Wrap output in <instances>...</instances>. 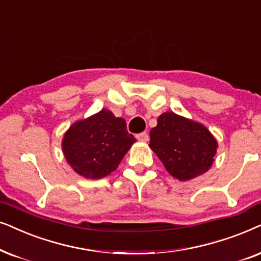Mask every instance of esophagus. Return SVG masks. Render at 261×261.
Returning <instances> with one entry per match:
<instances>
[{
  "label": "esophagus",
  "mask_w": 261,
  "mask_h": 261,
  "mask_svg": "<svg viewBox=\"0 0 261 261\" xmlns=\"http://www.w3.org/2000/svg\"><path fill=\"white\" fill-rule=\"evenodd\" d=\"M136 137H137V140H138V141H141V142H147V141L149 140V136H148V134H147V133H141V134H137V135H136Z\"/></svg>",
  "instance_id": "34e87169"
}]
</instances>
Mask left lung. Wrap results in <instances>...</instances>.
<instances>
[{
  "label": "left lung",
  "instance_id": "obj_1",
  "mask_svg": "<svg viewBox=\"0 0 261 261\" xmlns=\"http://www.w3.org/2000/svg\"><path fill=\"white\" fill-rule=\"evenodd\" d=\"M149 145L169 174L179 180L209 171L217 150V142L205 126L173 112L159 117Z\"/></svg>",
  "mask_w": 261,
  "mask_h": 261
}]
</instances>
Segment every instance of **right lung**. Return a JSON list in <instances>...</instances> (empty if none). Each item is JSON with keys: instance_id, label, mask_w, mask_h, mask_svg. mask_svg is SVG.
Wrapping results in <instances>:
<instances>
[{"instance_id": "1", "label": "right lung", "mask_w": 261, "mask_h": 261, "mask_svg": "<svg viewBox=\"0 0 261 261\" xmlns=\"http://www.w3.org/2000/svg\"><path fill=\"white\" fill-rule=\"evenodd\" d=\"M135 140L126 121L101 110L72 124L64 135L63 152L75 172L88 179H101L119 165Z\"/></svg>"}]
</instances>
